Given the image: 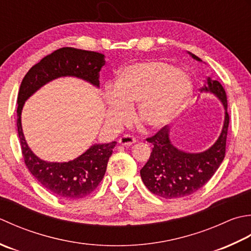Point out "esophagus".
I'll use <instances>...</instances> for the list:
<instances>
[{
	"mask_svg": "<svg viewBox=\"0 0 251 251\" xmlns=\"http://www.w3.org/2000/svg\"><path fill=\"white\" fill-rule=\"evenodd\" d=\"M118 143H119V144H121V145H124V146H131L133 144H135L136 140L133 136L124 135V136L120 137V139L118 140Z\"/></svg>",
	"mask_w": 251,
	"mask_h": 251,
	"instance_id": "esophagus-1",
	"label": "esophagus"
}]
</instances>
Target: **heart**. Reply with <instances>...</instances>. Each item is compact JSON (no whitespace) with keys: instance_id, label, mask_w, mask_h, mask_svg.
I'll return each mask as SVG.
<instances>
[{"instance_id":"b5f03b06","label":"heart","mask_w":251,"mask_h":251,"mask_svg":"<svg viewBox=\"0 0 251 251\" xmlns=\"http://www.w3.org/2000/svg\"><path fill=\"white\" fill-rule=\"evenodd\" d=\"M192 94L187 75L159 60L126 66L117 75L115 89L105 92L106 121L120 126L131 118L130 107L137 104L136 119L151 129H160L176 118Z\"/></svg>"}]
</instances>
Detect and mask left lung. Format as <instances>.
<instances>
[{
    "instance_id": "8db88e82",
    "label": "left lung",
    "mask_w": 251,
    "mask_h": 251,
    "mask_svg": "<svg viewBox=\"0 0 251 251\" xmlns=\"http://www.w3.org/2000/svg\"><path fill=\"white\" fill-rule=\"evenodd\" d=\"M187 54L193 59L202 61L196 55L190 52ZM201 92L210 93L221 101L224 108L221 133L208 150L199 152H188L173 145L170 129L167 126L162 127L155 136L147 139L154 147L150 159L140 172L145 186L157 196L175 199L197 192L210 180L226 157L229 120L226 91L219 81L207 76Z\"/></svg>"
}]
</instances>
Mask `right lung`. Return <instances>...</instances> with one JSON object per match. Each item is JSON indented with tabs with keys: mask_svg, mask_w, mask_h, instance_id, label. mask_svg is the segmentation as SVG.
<instances>
[{
	"mask_svg": "<svg viewBox=\"0 0 251 251\" xmlns=\"http://www.w3.org/2000/svg\"><path fill=\"white\" fill-rule=\"evenodd\" d=\"M105 63L104 54L63 48L32 66L20 84L17 97V130L25 163L43 187L60 198L80 199L90 195L103 180L107 162L117 142L95 143L74 160H43L34 154L25 139L22 126L24 105L42 86L64 76L81 79L99 89L100 73Z\"/></svg>",
	"mask_w": 251,
	"mask_h": 251,
	"instance_id": "add662e5",
	"label": "right lung"
}]
</instances>
